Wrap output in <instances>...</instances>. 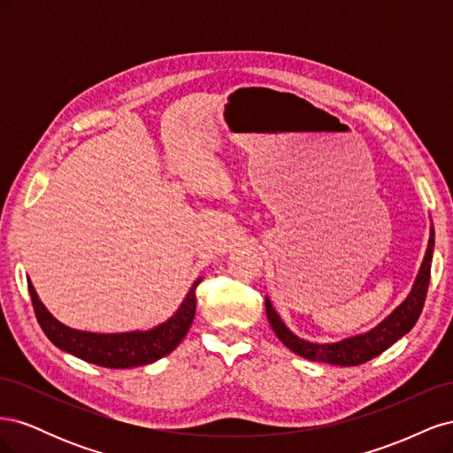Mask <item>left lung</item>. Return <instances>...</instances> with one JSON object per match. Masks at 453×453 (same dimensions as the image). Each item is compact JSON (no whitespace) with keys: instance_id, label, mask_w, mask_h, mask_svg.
<instances>
[{"instance_id":"left-lung-1","label":"left lung","mask_w":453,"mask_h":453,"mask_svg":"<svg viewBox=\"0 0 453 453\" xmlns=\"http://www.w3.org/2000/svg\"><path fill=\"white\" fill-rule=\"evenodd\" d=\"M433 250H434V230L431 226V238L427 243V251H425L423 263L419 266L418 278L414 281L412 291L406 296L401 306H396L391 315H388L378 326L365 334L349 336L342 342H333V344H318V342H308L304 338H298L291 333L287 325L281 321L278 311L273 310L272 303L266 298V315L268 321L273 328V333L289 348L293 353L310 361H319L326 365H338V366H355L363 365L370 359L378 357L381 351H386L393 346L396 340L403 338L410 333L419 318V313L425 304V296L429 289V278H431V263H433Z\"/></svg>"}]
</instances>
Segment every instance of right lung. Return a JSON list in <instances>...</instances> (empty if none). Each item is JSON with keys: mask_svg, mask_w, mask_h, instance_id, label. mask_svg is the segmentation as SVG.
<instances>
[{"mask_svg": "<svg viewBox=\"0 0 453 453\" xmlns=\"http://www.w3.org/2000/svg\"><path fill=\"white\" fill-rule=\"evenodd\" d=\"M198 283L200 280L193 283L180 310H177L166 323L150 328V331H132L117 334L87 333L65 326L58 319H54L50 311L43 306V303H41L32 281H28V291L32 296L35 318L54 346L98 366L132 368L155 363L180 346V342L185 338L190 323L195 319V291Z\"/></svg>", "mask_w": 453, "mask_h": 453, "instance_id": "1", "label": "right lung"}]
</instances>
